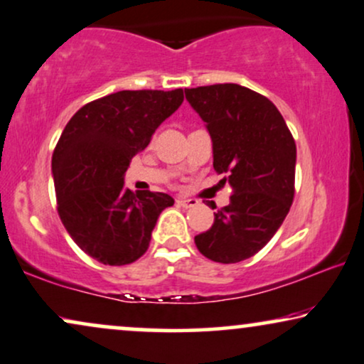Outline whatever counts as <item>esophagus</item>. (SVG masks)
Listing matches in <instances>:
<instances>
[{"label":"esophagus","instance_id":"obj_1","mask_svg":"<svg viewBox=\"0 0 364 364\" xmlns=\"http://www.w3.org/2000/svg\"><path fill=\"white\" fill-rule=\"evenodd\" d=\"M176 203L179 206L183 208H195L198 206V201L196 200H176Z\"/></svg>","mask_w":364,"mask_h":364}]
</instances>
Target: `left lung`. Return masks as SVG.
Masks as SVG:
<instances>
[{
    "mask_svg": "<svg viewBox=\"0 0 364 364\" xmlns=\"http://www.w3.org/2000/svg\"><path fill=\"white\" fill-rule=\"evenodd\" d=\"M185 93L211 134L213 168L232 186L196 248L216 263H238L264 248L291 208L296 144L278 108L253 90L225 83Z\"/></svg>",
    "mask_w": 364,
    "mask_h": 364,
    "instance_id": "1",
    "label": "left lung"
}]
</instances>
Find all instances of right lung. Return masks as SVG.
Listing matches in <instances>:
<instances>
[{
  "label": "right lung",
  "mask_w": 364,
  "mask_h": 364,
  "mask_svg": "<svg viewBox=\"0 0 364 364\" xmlns=\"http://www.w3.org/2000/svg\"><path fill=\"white\" fill-rule=\"evenodd\" d=\"M185 100L183 90L118 91L75 113L53 151L58 215L96 261L123 266L146 253L151 231L174 200L124 188V173L153 133Z\"/></svg>",
  "instance_id": "1"
}]
</instances>
